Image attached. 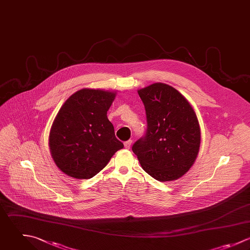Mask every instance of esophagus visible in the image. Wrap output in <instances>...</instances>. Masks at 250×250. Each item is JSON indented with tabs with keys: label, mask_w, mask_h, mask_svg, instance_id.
Here are the masks:
<instances>
[{
	"label": "esophagus",
	"mask_w": 250,
	"mask_h": 250,
	"mask_svg": "<svg viewBox=\"0 0 250 250\" xmlns=\"http://www.w3.org/2000/svg\"><path fill=\"white\" fill-rule=\"evenodd\" d=\"M131 144H132V141L131 140H128V141H126V142H125V149H129L130 148V146H131Z\"/></svg>",
	"instance_id": "34e87169"
}]
</instances>
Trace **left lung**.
Returning a JSON list of instances; mask_svg holds the SVG:
<instances>
[{
	"label": "left lung",
	"instance_id": "obj_1",
	"mask_svg": "<svg viewBox=\"0 0 250 250\" xmlns=\"http://www.w3.org/2000/svg\"><path fill=\"white\" fill-rule=\"evenodd\" d=\"M147 116L146 135L132 151L142 168L158 181L182 177L194 165L201 145V127L186 97L164 83L137 90Z\"/></svg>",
	"mask_w": 250,
	"mask_h": 250
}]
</instances>
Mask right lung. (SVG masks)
Here are the masks:
<instances>
[{
  "instance_id": "1",
  "label": "right lung",
  "mask_w": 250,
  "mask_h": 250,
  "mask_svg": "<svg viewBox=\"0 0 250 250\" xmlns=\"http://www.w3.org/2000/svg\"><path fill=\"white\" fill-rule=\"evenodd\" d=\"M117 92L82 88L61 106L50 127L48 146L56 167L76 179H89L124 148L107 118Z\"/></svg>"
}]
</instances>
